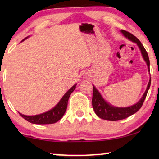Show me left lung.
<instances>
[{"label":"left lung","instance_id":"8db88e82","mask_svg":"<svg viewBox=\"0 0 159 159\" xmlns=\"http://www.w3.org/2000/svg\"><path fill=\"white\" fill-rule=\"evenodd\" d=\"M121 32L123 34V35L126 38L129 39L130 41L136 43L140 49L142 54V56L143 59L148 66V70L150 72V61L148 58V55L146 51H145V48L143 47L142 43L140 41L132 34L129 32H128L125 30H121ZM151 79L150 78L148 84L145 90L144 94L143 95L142 98H141L140 101L138 103H136L134 105L128 106V107H116L111 105V104L108 103L107 101H105L101 93L98 90H97L96 88L93 85V99H92V104L93 109L96 115L101 119H105V120L108 121H118L121 120V119H126L129 117L131 115L135 114L143 106V102H144L145 98H146L148 91L150 86H151Z\"/></svg>","mask_w":159,"mask_h":159}]
</instances>
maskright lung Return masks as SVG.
I'll return each instance as SVG.
<instances>
[{
  "label": "right lung",
  "instance_id": "right-lung-1",
  "mask_svg": "<svg viewBox=\"0 0 159 159\" xmlns=\"http://www.w3.org/2000/svg\"><path fill=\"white\" fill-rule=\"evenodd\" d=\"M28 38H29V36L21 40V42H23L24 40H25ZM76 86H77V84L71 87L64 95V96L61 98L59 102L51 110L43 113V114L34 115V116H27V115H24L21 113H19V114L25 120L32 124H35V125H48V124L57 122L58 121H59L62 118L65 112H66L69 98L71 94V93L75 90Z\"/></svg>",
  "mask_w": 159,
  "mask_h": 159
}]
</instances>
